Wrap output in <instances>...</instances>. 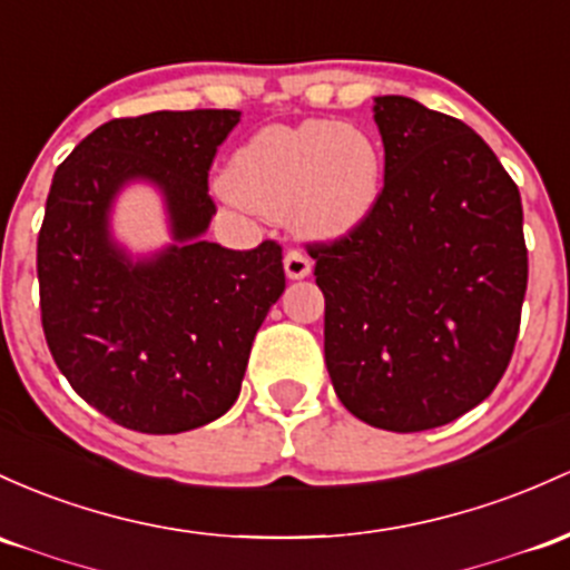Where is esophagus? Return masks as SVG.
Listing matches in <instances>:
<instances>
[{"instance_id":"esophagus-1","label":"esophagus","mask_w":570,"mask_h":570,"mask_svg":"<svg viewBox=\"0 0 570 570\" xmlns=\"http://www.w3.org/2000/svg\"><path fill=\"white\" fill-rule=\"evenodd\" d=\"M311 267H314V262H311L303 252H289L284 256L286 278H292V281L305 278V275H311Z\"/></svg>"}]
</instances>
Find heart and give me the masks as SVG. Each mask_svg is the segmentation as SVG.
<instances>
[{
	"label": "heart",
	"mask_w": 570,
	"mask_h": 570,
	"mask_svg": "<svg viewBox=\"0 0 570 570\" xmlns=\"http://www.w3.org/2000/svg\"><path fill=\"white\" fill-rule=\"evenodd\" d=\"M384 189L379 140L352 124L308 118L273 124L233 154L222 194L267 218L289 216L311 240L354 233Z\"/></svg>",
	"instance_id": "b5f03b06"
}]
</instances>
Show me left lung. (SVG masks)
<instances>
[{"label": "left lung", "mask_w": 570, "mask_h": 570, "mask_svg": "<svg viewBox=\"0 0 570 570\" xmlns=\"http://www.w3.org/2000/svg\"><path fill=\"white\" fill-rule=\"evenodd\" d=\"M384 189L365 224L311 246L324 362L362 422L419 433L476 409L509 367L528 248L519 189L468 124L376 97Z\"/></svg>", "instance_id": "obj_1"}]
</instances>
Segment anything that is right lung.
<instances>
[{"label":"right lung","mask_w":570,"mask_h":570,"mask_svg":"<svg viewBox=\"0 0 570 570\" xmlns=\"http://www.w3.org/2000/svg\"><path fill=\"white\" fill-rule=\"evenodd\" d=\"M237 121L240 110L116 118L53 175L37 237L42 330L72 390L127 430L173 435L227 414L286 286L278 243L205 240L210 161ZM132 183L166 205L171 243L151 255L111 235V205Z\"/></svg>","instance_id":"right-lung-1"}]
</instances>
